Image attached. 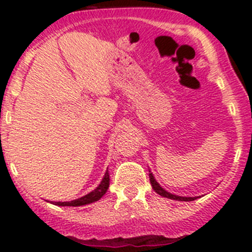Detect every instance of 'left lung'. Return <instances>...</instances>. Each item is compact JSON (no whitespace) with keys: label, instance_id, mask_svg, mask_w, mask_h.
Returning a JSON list of instances; mask_svg holds the SVG:
<instances>
[{"label":"left lung","instance_id":"8db88e82","mask_svg":"<svg viewBox=\"0 0 252 252\" xmlns=\"http://www.w3.org/2000/svg\"><path fill=\"white\" fill-rule=\"evenodd\" d=\"M149 177H150V183H151V187H153V189L158 193V194L161 195V197L169 198V199H175V201H186V202L194 201V199H197V197H179V195L171 194V193L166 192L165 189L160 187V184L158 183L157 180H155V178H154V175L151 174V173H149Z\"/></svg>","mask_w":252,"mask_h":252}]
</instances>
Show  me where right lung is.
Masks as SVG:
<instances>
[{"label": "right lung", "mask_w": 252, "mask_h": 252, "mask_svg": "<svg viewBox=\"0 0 252 252\" xmlns=\"http://www.w3.org/2000/svg\"><path fill=\"white\" fill-rule=\"evenodd\" d=\"M110 187V174H108V170L106 171L103 179H102L101 184H99L97 188L93 190V192L88 193L84 197L78 198L74 201L70 202H54L55 206H70V207H78V206H84V204H90L93 202H97L98 199H101L104 194H106L107 189Z\"/></svg>", "instance_id": "1"}]
</instances>
